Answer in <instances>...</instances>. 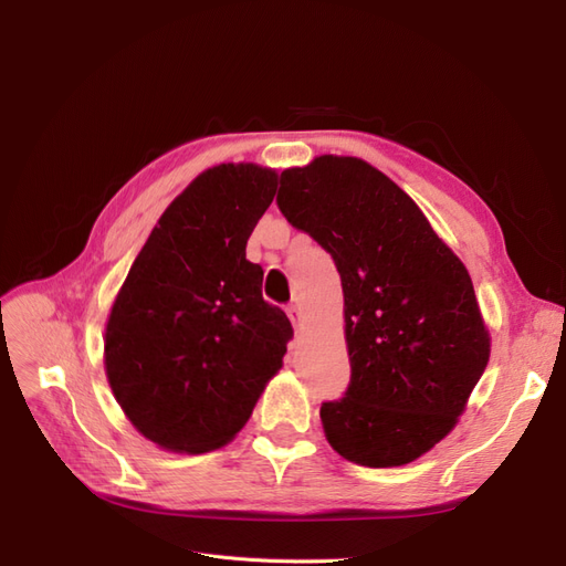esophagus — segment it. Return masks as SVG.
<instances>
[{
	"label": "esophagus",
	"instance_id": "obj_1",
	"mask_svg": "<svg viewBox=\"0 0 566 566\" xmlns=\"http://www.w3.org/2000/svg\"><path fill=\"white\" fill-rule=\"evenodd\" d=\"M287 318H290V323L295 325V328L300 331L302 325H304V316H302V306L300 304H290L287 306Z\"/></svg>",
	"mask_w": 566,
	"mask_h": 566
}]
</instances>
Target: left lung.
Here are the masks:
<instances>
[{"label":"left lung","mask_w":566,"mask_h":566,"mask_svg":"<svg viewBox=\"0 0 566 566\" xmlns=\"http://www.w3.org/2000/svg\"><path fill=\"white\" fill-rule=\"evenodd\" d=\"M279 208L331 252L345 293L352 380L321 406L331 447L401 468L447 437L491 354L472 279L408 193L361 158L281 175Z\"/></svg>","instance_id":"left-lung-1"}]
</instances>
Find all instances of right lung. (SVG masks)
Masks as SVG:
<instances>
[{
    "mask_svg": "<svg viewBox=\"0 0 566 566\" xmlns=\"http://www.w3.org/2000/svg\"><path fill=\"white\" fill-rule=\"evenodd\" d=\"M276 186V169L254 163L205 169L169 202L111 306L108 385L160 449L227 447L283 366L293 325L245 260Z\"/></svg>",
    "mask_w": 566,
    "mask_h": 566,
    "instance_id": "add662e5",
    "label": "right lung"
}]
</instances>
